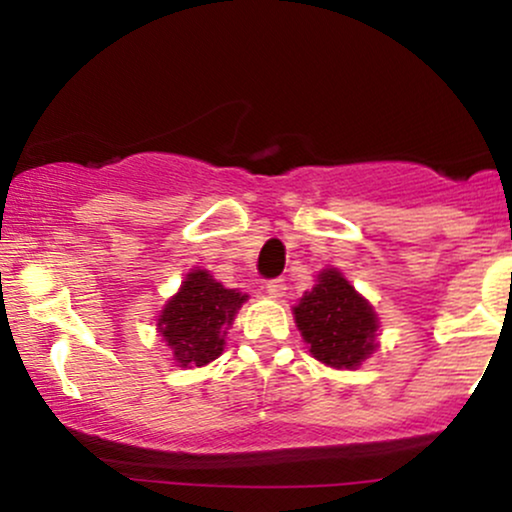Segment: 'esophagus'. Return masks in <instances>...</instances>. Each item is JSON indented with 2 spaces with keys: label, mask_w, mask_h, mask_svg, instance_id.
<instances>
[{
  "label": "esophagus",
  "mask_w": 512,
  "mask_h": 512,
  "mask_svg": "<svg viewBox=\"0 0 512 512\" xmlns=\"http://www.w3.org/2000/svg\"><path fill=\"white\" fill-rule=\"evenodd\" d=\"M264 290H267L269 297H283V293H286V281L283 278H271Z\"/></svg>",
  "instance_id": "obj_1"
}]
</instances>
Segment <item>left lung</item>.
Listing matches in <instances>:
<instances>
[{
  "label": "left lung",
  "instance_id": "obj_1",
  "mask_svg": "<svg viewBox=\"0 0 512 512\" xmlns=\"http://www.w3.org/2000/svg\"><path fill=\"white\" fill-rule=\"evenodd\" d=\"M309 352L333 368H357L378 347V316L338 269H323L293 307Z\"/></svg>",
  "mask_w": 512,
  "mask_h": 512
}]
</instances>
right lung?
<instances>
[{"label": "right lung", "instance_id": "1", "mask_svg": "<svg viewBox=\"0 0 512 512\" xmlns=\"http://www.w3.org/2000/svg\"><path fill=\"white\" fill-rule=\"evenodd\" d=\"M248 295L224 288L205 269H193L160 312L158 333L181 368L205 366L224 352L226 328Z\"/></svg>", "mask_w": 512, "mask_h": 512}]
</instances>
